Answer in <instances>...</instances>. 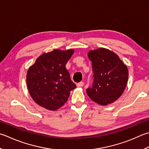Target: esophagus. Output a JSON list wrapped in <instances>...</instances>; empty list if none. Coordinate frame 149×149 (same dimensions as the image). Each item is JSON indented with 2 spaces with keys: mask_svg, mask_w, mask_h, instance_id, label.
I'll return each mask as SVG.
<instances>
[{
  "mask_svg": "<svg viewBox=\"0 0 149 149\" xmlns=\"http://www.w3.org/2000/svg\"><path fill=\"white\" fill-rule=\"evenodd\" d=\"M84 86V83L83 82H80L77 84V86L78 87H82Z\"/></svg>",
  "mask_w": 149,
  "mask_h": 149,
  "instance_id": "esophagus-1",
  "label": "esophagus"
}]
</instances>
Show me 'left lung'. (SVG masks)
Here are the masks:
<instances>
[{"instance_id":"1","label":"left lung","mask_w":149,"mask_h":149,"mask_svg":"<svg viewBox=\"0 0 149 149\" xmlns=\"http://www.w3.org/2000/svg\"><path fill=\"white\" fill-rule=\"evenodd\" d=\"M94 81L86 94L92 101L107 105L116 101L126 88L129 71L118 55L106 48H100L88 52Z\"/></svg>"}]
</instances>
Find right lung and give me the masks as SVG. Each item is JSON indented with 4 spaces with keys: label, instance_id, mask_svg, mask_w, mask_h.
<instances>
[{
    "label": "right lung",
    "instance_id": "1",
    "mask_svg": "<svg viewBox=\"0 0 149 149\" xmlns=\"http://www.w3.org/2000/svg\"><path fill=\"white\" fill-rule=\"evenodd\" d=\"M74 52V49H55L44 53L29 68L26 75L28 91L40 107L57 110L68 100L71 90L76 88L66 68Z\"/></svg>",
    "mask_w": 149,
    "mask_h": 149
}]
</instances>
